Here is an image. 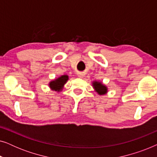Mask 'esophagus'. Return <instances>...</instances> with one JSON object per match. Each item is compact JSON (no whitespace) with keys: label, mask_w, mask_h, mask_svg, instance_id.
Segmentation results:
<instances>
[{"label":"esophagus","mask_w":157,"mask_h":157,"mask_svg":"<svg viewBox=\"0 0 157 157\" xmlns=\"http://www.w3.org/2000/svg\"><path fill=\"white\" fill-rule=\"evenodd\" d=\"M77 76H78V77H79V78H83V74H81V73H78Z\"/></svg>","instance_id":"obj_1"}]
</instances>
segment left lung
<instances>
[{
  "mask_svg": "<svg viewBox=\"0 0 157 157\" xmlns=\"http://www.w3.org/2000/svg\"><path fill=\"white\" fill-rule=\"evenodd\" d=\"M93 86L96 91H97L98 94H100V95L104 94L107 91V88L99 82H96L95 81V82L93 83Z\"/></svg>",
  "mask_w": 157,
  "mask_h": 157,
  "instance_id": "1",
  "label": "left lung"
}]
</instances>
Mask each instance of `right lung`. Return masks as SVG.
Returning a JSON list of instances; mask_svg holds the SVG:
<instances>
[{
    "mask_svg": "<svg viewBox=\"0 0 157 157\" xmlns=\"http://www.w3.org/2000/svg\"><path fill=\"white\" fill-rule=\"evenodd\" d=\"M68 79V76H66V75H63V76L58 78V79H56L55 81H51L49 86L53 90L59 91L62 89L63 86L65 84Z\"/></svg>",
    "mask_w": 157,
    "mask_h": 157,
    "instance_id": "right-lung-1",
    "label": "right lung"
}]
</instances>
